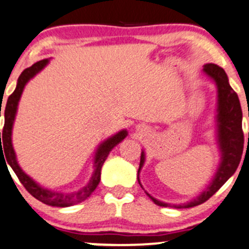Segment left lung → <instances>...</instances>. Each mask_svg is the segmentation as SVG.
Instances as JSON below:
<instances>
[{
  "label": "left lung",
  "instance_id": "1",
  "mask_svg": "<svg viewBox=\"0 0 249 249\" xmlns=\"http://www.w3.org/2000/svg\"><path fill=\"white\" fill-rule=\"evenodd\" d=\"M204 73L207 74L217 85V138L220 150V163L213 180L207 186L204 192L194 198L193 200L182 205H170L166 202L160 201L151 196L150 199L158 206H174L176 209H188V207L198 206L206 200H209L214 193L225 183L236 171L239 166L241 156L243 151V132H242V110H241L239 97L236 92L229 85V80L225 74L224 69L214 63H206L204 66ZM145 163V152H142L140 156V165L138 170V181H139V173ZM142 186V183H140Z\"/></svg>",
  "mask_w": 249,
  "mask_h": 249
}]
</instances>
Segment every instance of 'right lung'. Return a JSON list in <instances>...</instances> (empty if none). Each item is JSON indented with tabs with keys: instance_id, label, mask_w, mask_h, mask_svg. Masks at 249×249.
<instances>
[{
	"instance_id": "right-lung-1",
	"label": "right lung",
	"mask_w": 249,
	"mask_h": 249,
	"mask_svg": "<svg viewBox=\"0 0 249 249\" xmlns=\"http://www.w3.org/2000/svg\"><path fill=\"white\" fill-rule=\"evenodd\" d=\"M49 60H42L36 62L35 65L31 66L30 68H26L21 74H20L19 79H18L17 89L13 92L12 94L8 97V101H7L6 109H4V127L3 132H2V142L1 143V151H4V156H6L7 164H9L10 168L13 169V171L15 173V175L18 176L20 182L24 184V187L26 188V191L29 192L32 196H35L36 199H38L39 201L44 202L45 205H50V206H57V207H67L71 206V205L79 204V202L86 200L89 196L92 194V192L97 188L99 181H101V170L102 166H103L104 162L109 156L110 151L115 147L119 142H121L122 140L127 137V130H120L119 133H116L115 135H112L111 138L107 139L106 142H103L97 148L96 156H94V170L92 173L91 178H89V183L85 187L80 189V191L75 192V193L71 194H65V193H57V192L49 191L47 188H43L39 184L36 183L29 175L24 173L21 170V168L19 166V164L17 162V156H15L14 148L12 145V128L13 124H14L15 115H17V109L18 104H19L20 97H21L22 91H24V87L29 83L30 79H32L33 76L37 73H39L45 66L48 65ZM2 107V106H1ZM0 117H1V111H0ZM0 138H1V132H0ZM4 145V148H1V145ZM6 162V160H4Z\"/></svg>"
}]
</instances>
